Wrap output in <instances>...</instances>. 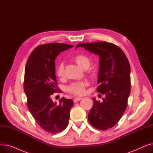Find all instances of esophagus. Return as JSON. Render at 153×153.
<instances>
[{
  "instance_id": "1",
  "label": "esophagus",
  "mask_w": 153,
  "mask_h": 153,
  "mask_svg": "<svg viewBox=\"0 0 153 153\" xmlns=\"http://www.w3.org/2000/svg\"><path fill=\"white\" fill-rule=\"evenodd\" d=\"M81 99H82V98H80V97H76V98H75V99H74V103L77 102L78 101L81 100Z\"/></svg>"
}]
</instances>
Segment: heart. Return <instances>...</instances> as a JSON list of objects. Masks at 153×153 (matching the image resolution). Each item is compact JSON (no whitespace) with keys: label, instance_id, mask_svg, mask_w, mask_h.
<instances>
[{"label":"heart","instance_id":"1","mask_svg":"<svg viewBox=\"0 0 153 153\" xmlns=\"http://www.w3.org/2000/svg\"><path fill=\"white\" fill-rule=\"evenodd\" d=\"M74 60L81 68L86 69L91 64V60L85 54H79L75 56ZM57 74L59 77H62L64 74V64L63 63H60L58 68ZM87 85V82L86 81H76L71 83L68 87L67 90L69 92L77 95H81L84 94L85 87Z\"/></svg>","mask_w":153,"mask_h":153}]
</instances>
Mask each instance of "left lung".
<instances>
[{"label": "left lung", "instance_id": "8db88e82", "mask_svg": "<svg viewBox=\"0 0 153 153\" xmlns=\"http://www.w3.org/2000/svg\"><path fill=\"white\" fill-rule=\"evenodd\" d=\"M78 47L100 57L97 91L105 97L102 102L92 99L94 104L88 120L97 129L107 130L118 122L126 108L131 91L129 61L124 52L111 43H79Z\"/></svg>", "mask_w": 153, "mask_h": 153}]
</instances>
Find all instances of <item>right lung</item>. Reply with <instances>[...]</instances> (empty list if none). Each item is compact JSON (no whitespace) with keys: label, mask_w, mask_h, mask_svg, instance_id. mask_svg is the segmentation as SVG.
<instances>
[{"label":"right lung","mask_w":153,"mask_h":153,"mask_svg":"<svg viewBox=\"0 0 153 153\" xmlns=\"http://www.w3.org/2000/svg\"><path fill=\"white\" fill-rule=\"evenodd\" d=\"M73 46L57 43L38 46L30 55L25 66L24 91L28 108L40 127L52 134L67 127L74 104L71 99L63 97L57 105L51 98L59 89L54 61L61 52Z\"/></svg>","instance_id":"right-lung-1"}]
</instances>
